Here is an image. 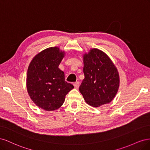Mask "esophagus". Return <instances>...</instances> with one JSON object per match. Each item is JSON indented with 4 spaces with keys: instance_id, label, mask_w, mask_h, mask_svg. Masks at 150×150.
<instances>
[{
    "instance_id": "obj_1",
    "label": "esophagus",
    "mask_w": 150,
    "mask_h": 150,
    "mask_svg": "<svg viewBox=\"0 0 150 150\" xmlns=\"http://www.w3.org/2000/svg\"><path fill=\"white\" fill-rule=\"evenodd\" d=\"M79 81H76V83H74V88H76V89H78L79 88Z\"/></svg>"
}]
</instances>
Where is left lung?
I'll return each mask as SVG.
<instances>
[{
    "label": "left lung",
    "instance_id": "left-lung-1",
    "mask_svg": "<svg viewBox=\"0 0 150 150\" xmlns=\"http://www.w3.org/2000/svg\"><path fill=\"white\" fill-rule=\"evenodd\" d=\"M83 71L79 91L86 102L93 107L110 103L118 90L120 78L110 57L98 49L90 50L84 56Z\"/></svg>",
    "mask_w": 150,
    "mask_h": 150
}]
</instances>
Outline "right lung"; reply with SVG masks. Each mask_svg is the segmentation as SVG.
Wrapping results in <instances>:
<instances>
[{
  "instance_id": "obj_1",
  "label": "right lung",
  "mask_w": 150,
  "mask_h": 150,
  "mask_svg": "<svg viewBox=\"0 0 150 150\" xmlns=\"http://www.w3.org/2000/svg\"><path fill=\"white\" fill-rule=\"evenodd\" d=\"M64 56L58 47H49L36 55L28 67V93L36 105L44 110L60 108L66 95L74 88L65 81L64 72L58 67Z\"/></svg>"
}]
</instances>
